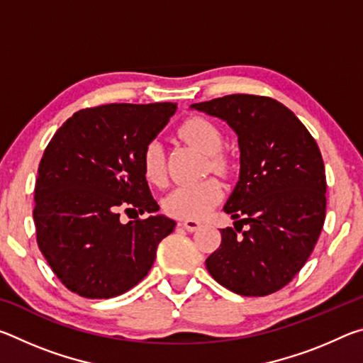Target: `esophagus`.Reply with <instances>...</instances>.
Instances as JSON below:
<instances>
[{
	"label": "esophagus",
	"instance_id": "esophagus-1",
	"mask_svg": "<svg viewBox=\"0 0 363 363\" xmlns=\"http://www.w3.org/2000/svg\"><path fill=\"white\" fill-rule=\"evenodd\" d=\"M181 225L186 230H189V232H195V230H199L200 227H201V224L199 223V220H195V219H184L182 223H181Z\"/></svg>",
	"mask_w": 363,
	"mask_h": 363
}]
</instances>
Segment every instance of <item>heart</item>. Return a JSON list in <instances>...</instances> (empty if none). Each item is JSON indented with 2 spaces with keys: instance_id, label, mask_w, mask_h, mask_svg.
I'll list each match as a JSON object with an SVG mask.
<instances>
[{
  "instance_id": "heart-1",
  "label": "heart",
  "mask_w": 363,
  "mask_h": 363,
  "mask_svg": "<svg viewBox=\"0 0 363 363\" xmlns=\"http://www.w3.org/2000/svg\"><path fill=\"white\" fill-rule=\"evenodd\" d=\"M179 136L187 144L208 155V164L213 171L225 173L229 168V160L219 152L223 147V133L213 121L201 118V116H192L181 125ZM143 169L147 181L155 186H162L167 179L163 147L155 140L145 145L143 153ZM220 196H223V189L214 179L182 184L167 196L164 210L177 218L201 219L219 203Z\"/></svg>"
}]
</instances>
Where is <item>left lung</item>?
I'll use <instances>...</instances> for the list:
<instances>
[{
	"label": "left lung",
	"mask_w": 363,
	"mask_h": 363,
	"mask_svg": "<svg viewBox=\"0 0 363 363\" xmlns=\"http://www.w3.org/2000/svg\"><path fill=\"white\" fill-rule=\"evenodd\" d=\"M192 108L227 121L240 147V177L224 205L235 229L220 230L206 269L227 290L267 296L303 269L322 232L327 177L320 149L272 97L230 94Z\"/></svg>",
	"instance_id": "8db88e82"
}]
</instances>
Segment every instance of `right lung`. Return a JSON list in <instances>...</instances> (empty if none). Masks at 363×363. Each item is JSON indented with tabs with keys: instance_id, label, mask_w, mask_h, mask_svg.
<instances>
[{
	"instance_id": "right-lung-1",
	"label": "right lung",
	"mask_w": 363,
	"mask_h": 363,
	"mask_svg": "<svg viewBox=\"0 0 363 363\" xmlns=\"http://www.w3.org/2000/svg\"><path fill=\"white\" fill-rule=\"evenodd\" d=\"M176 104H107L78 110L49 140L35 184L36 242L70 291L107 299L131 290L174 230L164 216L123 224L120 211L160 210L143 169L145 145Z\"/></svg>"
}]
</instances>
